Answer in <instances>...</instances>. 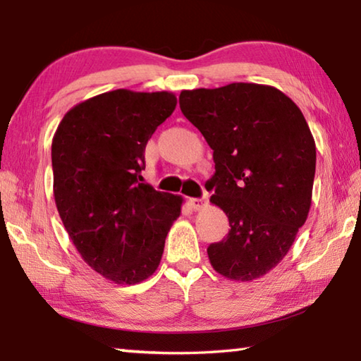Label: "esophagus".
Listing matches in <instances>:
<instances>
[{"instance_id": "esophagus-1", "label": "esophagus", "mask_w": 361, "mask_h": 361, "mask_svg": "<svg viewBox=\"0 0 361 361\" xmlns=\"http://www.w3.org/2000/svg\"><path fill=\"white\" fill-rule=\"evenodd\" d=\"M207 199H209V197H207V194L204 195V197H192V199H189V204H191L194 210H200V209H204L207 202H209Z\"/></svg>"}]
</instances>
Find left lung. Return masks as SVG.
Instances as JSON below:
<instances>
[{"instance_id": "left-lung-1", "label": "left lung", "mask_w": 361, "mask_h": 361, "mask_svg": "<svg viewBox=\"0 0 361 361\" xmlns=\"http://www.w3.org/2000/svg\"><path fill=\"white\" fill-rule=\"evenodd\" d=\"M180 108L213 149L210 200L229 218L226 239L207 248L212 266L231 280L259 279L309 215L317 152L307 122L290 97L252 82L183 90Z\"/></svg>"}]
</instances>
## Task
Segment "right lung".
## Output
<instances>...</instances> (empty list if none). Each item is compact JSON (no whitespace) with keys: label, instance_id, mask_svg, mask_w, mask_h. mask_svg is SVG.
<instances>
[{"label":"right lung","instance_id":"obj_1","mask_svg":"<svg viewBox=\"0 0 361 361\" xmlns=\"http://www.w3.org/2000/svg\"><path fill=\"white\" fill-rule=\"evenodd\" d=\"M176 106L172 92L111 90L73 106L52 140L54 197L82 259L119 285L154 274L181 195L143 181L145 148Z\"/></svg>","mask_w":361,"mask_h":361}]
</instances>
